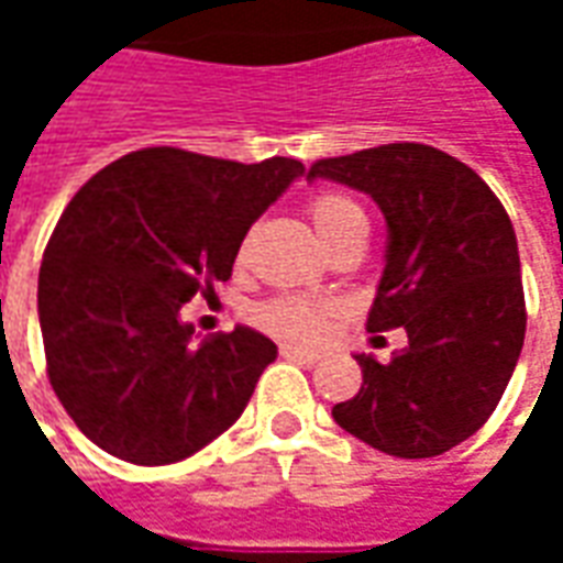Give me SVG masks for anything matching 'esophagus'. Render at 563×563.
Segmentation results:
<instances>
[{"mask_svg":"<svg viewBox=\"0 0 563 563\" xmlns=\"http://www.w3.org/2000/svg\"><path fill=\"white\" fill-rule=\"evenodd\" d=\"M283 358H298V362H307V365H313L322 358L319 350H310V346H292V343H283L280 346Z\"/></svg>","mask_w":563,"mask_h":563,"instance_id":"esophagus-1","label":"esophagus"}]
</instances>
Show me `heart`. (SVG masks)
<instances>
[{"label": "heart", "instance_id": "b5f03b06", "mask_svg": "<svg viewBox=\"0 0 563 563\" xmlns=\"http://www.w3.org/2000/svg\"><path fill=\"white\" fill-rule=\"evenodd\" d=\"M310 220H313V229H317L322 246L338 234L367 225L365 210L358 208L353 198L341 196V192H322V196L313 198L310 201ZM256 319L274 334L295 338V341H310L325 325L329 307L313 305V301H305V298H277L271 305L258 307Z\"/></svg>", "mask_w": 563, "mask_h": 563}]
</instances>
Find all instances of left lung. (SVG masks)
<instances>
[{
	"mask_svg": "<svg viewBox=\"0 0 563 563\" xmlns=\"http://www.w3.org/2000/svg\"><path fill=\"white\" fill-rule=\"evenodd\" d=\"M377 201L389 244L367 331H407L389 365L355 355L362 389L334 422L395 459H434L495 413L525 343L516 232L479 174L428 144L319 159L307 180Z\"/></svg>",
	"mask_w": 563,
	"mask_h": 563,
	"instance_id": "1",
	"label": "left lung"
}]
</instances>
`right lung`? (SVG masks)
Instances as JSON below:
<instances>
[{
    "instance_id": "right-lung-1",
    "label": "right lung",
    "mask_w": 563,
    "mask_h": 563,
    "mask_svg": "<svg viewBox=\"0 0 563 563\" xmlns=\"http://www.w3.org/2000/svg\"><path fill=\"white\" fill-rule=\"evenodd\" d=\"M305 174L177 147L135 150L80 186L38 271L47 377L108 455L174 464L244 413L277 346L238 325L192 343L180 307L229 280L250 225Z\"/></svg>"
}]
</instances>
